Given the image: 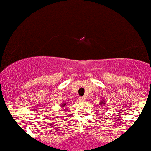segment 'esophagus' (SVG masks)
Masks as SVG:
<instances>
[{
	"label": "esophagus",
	"mask_w": 151,
	"mask_h": 151,
	"mask_svg": "<svg viewBox=\"0 0 151 151\" xmlns=\"http://www.w3.org/2000/svg\"><path fill=\"white\" fill-rule=\"evenodd\" d=\"M79 100L80 102H84V101L86 100V98L85 97H80Z\"/></svg>",
	"instance_id": "34e87169"
}]
</instances>
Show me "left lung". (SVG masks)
Wrapping results in <instances>:
<instances>
[{
	"label": "left lung",
	"instance_id": "left-lung-1",
	"mask_svg": "<svg viewBox=\"0 0 151 151\" xmlns=\"http://www.w3.org/2000/svg\"><path fill=\"white\" fill-rule=\"evenodd\" d=\"M100 105H101V104H102H102H103V105H104V104H106V103H104V101L102 100L100 101Z\"/></svg>",
	"mask_w": 151,
	"mask_h": 151
}]
</instances>
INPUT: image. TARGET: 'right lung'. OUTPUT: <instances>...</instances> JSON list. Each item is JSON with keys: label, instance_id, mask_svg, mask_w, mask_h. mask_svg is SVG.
I'll use <instances>...</instances> for the list:
<instances>
[{"label": "right lung", "instance_id": "obj_1", "mask_svg": "<svg viewBox=\"0 0 151 151\" xmlns=\"http://www.w3.org/2000/svg\"><path fill=\"white\" fill-rule=\"evenodd\" d=\"M66 104H66V103H63V104H61V106H66Z\"/></svg>", "mask_w": 151, "mask_h": 151}]
</instances>
